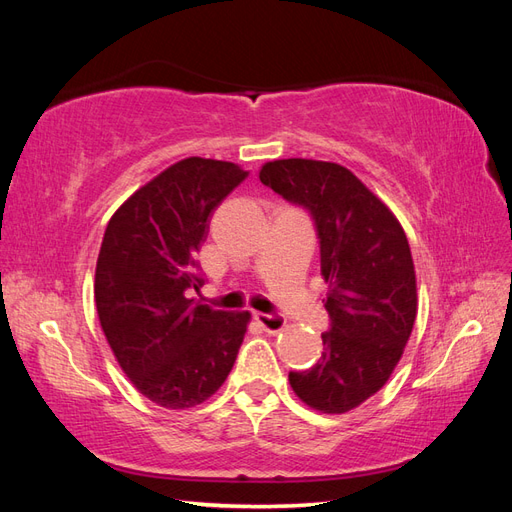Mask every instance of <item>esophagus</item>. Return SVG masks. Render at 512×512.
Here are the masks:
<instances>
[{"instance_id": "obj_1", "label": "esophagus", "mask_w": 512, "mask_h": 512, "mask_svg": "<svg viewBox=\"0 0 512 512\" xmlns=\"http://www.w3.org/2000/svg\"><path fill=\"white\" fill-rule=\"evenodd\" d=\"M254 320L267 333H280L286 329V318L280 314H254Z\"/></svg>"}]
</instances>
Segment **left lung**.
Instances as JSON below:
<instances>
[{"label": "left lung", "instance_id": "left-lung-1", "mask_svg": "<svg viewBox=\"0 0 512 512\" xmlns=\"http://www.w3.org/2000/svg\"><path fill=\"white\" fill-rule=\"evenodd\" d=\"M260 181L312 215L329 284L324 352L314 367L290 371V386L309 408L344 414L382 389L412 333L416 275L406 232L361 179L335 162H267Z\"/></svg>", "mask_w": 512, "mask_h": 512}]
</instances>
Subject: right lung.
Segmentation results:
<instances>
[{
    "label": "right lung",
    "mask_w": 512,
    "mask_h": 512,
    "mask_svg": "<svg viewBox=\"0 0 512 512\" xmlns=\"http://www.w3.org/2000/svg\"><path fill=\"white\" fill-rule=\"evenodd\" d=\"M250 175L222 160L185 158L136 190L111 218L96 265V307L108 346L153 404H203L228 378L250 312L188 299L205 284L196 254L209 215Z\"/></svg>",
    "instance_id": "obj_1"
}]
</instances>
